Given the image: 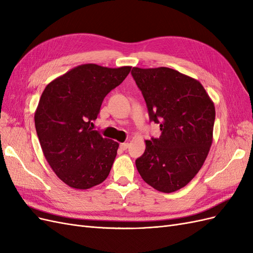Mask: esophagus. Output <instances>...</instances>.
I'll return each instance as SVG.
<instances>
[{"label":"esophagus","mask_w":253,"mask_h":253,"mask_svg":"<svg viewBox=\"0 0 253 253\" xmlns=\"http://www.w3.org/2000/svg\"><path fill=\"white\" fill-rule=\"evenodd\" d=\"M129 143L128 142H124V143H120V149L121 150H126L128 148Z\"/></svg>","instance_id":"1"}]
</instances>
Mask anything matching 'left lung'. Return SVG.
Masks as SVG:
<instances>
[{
	"mask_svg": "<svg viewBox=\"0 0 253 253\" xmlns=\"http://www.w3.org/2000/svg\"><path fill=\"white\" fill-rule=\"evenodd\" d=\"M150 120L159 124V138L145 140L136 159L142 179L157 191L175 192L194 178L213 140L215 108L200 81L169 67H133Z\"/></svg>",
	"mask_w": 253,
	"mask_h": 253,
	"instance_id": "obj_1",
	"label": "left lung"
}]
</instances>
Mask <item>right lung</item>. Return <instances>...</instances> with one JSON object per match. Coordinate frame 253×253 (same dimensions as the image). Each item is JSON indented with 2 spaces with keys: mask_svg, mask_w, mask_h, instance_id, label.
Returning a JSON list of instances; mask_svg holds the SVG:
<instances>
[{
  "mask_svg": "<svg viewBox=\"0 0 253 253\" xmlns=\"http://www.w3.org/2000/svg\"><path fill=\"white\" fill-rule=\"evenodd\" d=\"M131 68L78 65L43 90L35 112L36 131L52 171L71 188L86 190L109 176L119 143L103 138L90 125L104 97Z\"/></svg>",
  "mask_w": 253,
  "mask_h": 253,
  "instance_id": "right-lung-1",
  "label": "right lung"
}]
</instances>
